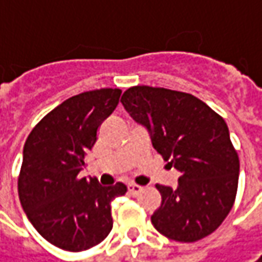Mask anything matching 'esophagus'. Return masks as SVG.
<instances>
[{
	"label": "esophagus",
	"mask_w": 262,
	"mask_h": 262,
	"mask_svg": "<svg viewBox=\"0 0 262 262\" xmlns=\"http://www.w3.org/2000/svg\"><path fill=\"white\" fill-rule=\"evenodd\" d=\"M127 189H129V193H130L132 196H136L141 190H142V186H139V185H135V183H130L129 186H127Z\"/></svg>",
	"instance_id": "obj_1"
}]
</instances>
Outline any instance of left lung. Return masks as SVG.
I'll return each mask as SVG.
<instances>
[{"label":"left lung","mask_w":262,"mask_h":262,"mask_svg":"<svg viewBox=\"0 0 262 262\" xmlns=\"http://www.w3.org/2000/svg\"><path fill=\"white\" fill-rule=\"evenodd\" d=\"M121 104L180 171L177 188L155 185L163 201L151 217L154 227L177 242H196L217 230L239 182V157L224 119L196 97L165 88L133 86Z\"/></svg>","instance_id":"left-lung-1"}]
</instances>
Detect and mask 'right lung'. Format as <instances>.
<instances>
[{
    "mask_svg": "<svg viewBox=\"0 0 262 262\" xmlns=\"http://www.w3.org/2000/svg\"><path fill=\"white\" fill-rule=\"evenodd\" d=\"M121 91L102 88L66 99L33 127L23 148L18 198L29 222L54 246L80 252L113 229L111 201L126 185L101 186L80 177L97 132L119 104Z\"/></svg>",
    "mask_w": 262,
    "mask_h": 262,
    "instance_id": "add662e5",
    "label": "right lung"
}]
</instances>
